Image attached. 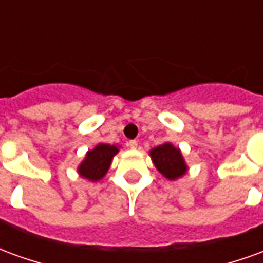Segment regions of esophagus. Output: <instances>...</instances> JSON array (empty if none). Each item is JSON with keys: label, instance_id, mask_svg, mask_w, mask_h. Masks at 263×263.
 <instances>
[{"label": "esophagus", "instance_id": "esophagus-1", "mask_svg": "<svg viewBox=\"0 0 263 263\" xmlns=\"http://www.w3.org/2000/svg\"><path fill=\"white\" fill-rule=\"evenodd\" d=\"M126 145H128V146H129V148H131V149H137L138 148V142H137V141H129V142L126 143Z\"/></svg>", "mask_w": 263, "mask_h": 263}]
</instances>
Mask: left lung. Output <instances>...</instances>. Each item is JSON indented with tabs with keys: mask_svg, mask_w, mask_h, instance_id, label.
<instances>
[{
	"mask_svg": "<svg viewBox=\"0 0 263 263\" xmlns=\"http://www.w3.org/2000/svg\"><path fill=\"white\" fill-rule=\"evenodd\" d=\"M149 155L155 167L167 180H177L187 173L189 166L183 158L182 151L176 148L173 143H162L159 146L151 149Z\"/></svg>",
	"mask_w": 263,
	"mask_h": 263,
	"instance_id": "1",
	"label": "left lung"
}]
</instances>
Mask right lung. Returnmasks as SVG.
<instances>
[{
  "label": "right lung",
  "mask_w": 263,
  "mask_h": 263,
  "mask_svg": "<svg viewBox=\"0 0 263 263\" xmlns=\"http://www.w3.org/2000/svg\"><path fill=\"white\" fill-rule=\"evenodd\" d=\"M120 152L118 145L98 143L94 148L87 151L84 159L81 160L77 167V173L88 182L101 180L108 172L114 156Z\"/></svg>",
  "instance_id": "obj_1"
}]
</instances>
